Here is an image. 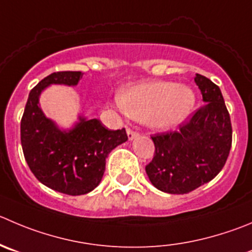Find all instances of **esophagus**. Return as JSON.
Segmentation results:
<instances>
[{
  "label": "esophagus",
  "mask_w": 252,
  "mask_h": 252,
  "mask_svg": "<svg viewBox=\"0 0 252 252\" xmlns=\"http://www.w3.org/2000/svg\"><path fill=\"white\" fill-rule=\"evenodd\" d=\"M138 136V132H136V131L131 130V128H127V137L128 140H133V138H136Z\"/></svg>",
  "instance_id": "1"
}]
</instances>
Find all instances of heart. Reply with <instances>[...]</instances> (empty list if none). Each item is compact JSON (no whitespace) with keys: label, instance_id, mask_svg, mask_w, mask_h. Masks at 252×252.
Returning <instances> with one entry per match:
<instances>
[{"label":"heart","instance_id":"b5f03b06","mask_svg":"<svg viewBox=\"0 0 252 252\" xmlns=\"http://www.w3.org/2000/svg\"><path fill=\"white\" fill-rule=\"evenodd\" d=\"M195 102L189 86L169 81L141 83L125 88L119 95V107L136 120L157 130H171L181 124Z\"/></svg>","mask_w":252,"mask_h":252}]
</instances>
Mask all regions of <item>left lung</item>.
<instances>
[{
	"mask_svg": "<svg viewBox=\"0 0 252 252\" xmlns=\"http://www.w3.org/2000/svg\"><path fill=\"white\" fill-rule=\"evenodd\" d=\"M194 81L204 106L178 131L152 136L155 156L146 173L164 193L187 194L212 181L222 169L231 148V121L219 86L200 74Z\"/></svg>",
	"mask_w": 252,
	"mask_h": 252,
	"instance_id": "8db88e82",
	"label": "left lung"
}]
</instances>
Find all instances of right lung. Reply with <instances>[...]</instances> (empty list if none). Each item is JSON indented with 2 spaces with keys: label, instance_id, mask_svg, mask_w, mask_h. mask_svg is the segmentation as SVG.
Masks as SVG:
<instances>
[{
  "label": "right lung",
  "instance_id": "add662e5",
  "mask_svg": "<svg viewBox=\"0 0 252 252\" xmlns=\"http://www.w3.org/2000/svg\"><path fill=\"white\" fill-rule=\"evenodd\" d=\"M81 71H57L31 90L21 120V143L35 178L68 195L92 191L101 182L109 153L127 141L125 128L111 131L99 120L79 116L70 130H61L39 106V96L52 84L75 86Z\"/></svg>",
  "mask_w": 252,
  "mask_h": 252
}]
</instances>
